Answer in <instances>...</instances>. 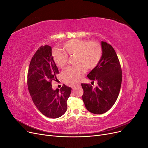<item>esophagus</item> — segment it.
<instances>
[{"instance_id":"esophagus-1","label":"esophagus","mask_w":148,"mask_h":148,"mask_svg":"<svg viewBox=\"0 0 148 148\" xmlns=\"http://www.w3.org/2000/svg\"><path fill=\"white\" fill-rule=\"evenodd\" d=\"M80 86H81V84H80L79 83H75V84H73L72 85V86H71V88L74 89L75 88H78V87H79Z\"/></svg>"}]
</instances>
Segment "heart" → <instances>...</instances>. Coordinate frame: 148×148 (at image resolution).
Masks as SVG:
<instances>
[{"label":"heart","instance_id":"b5f03b06","mask_svg":"<svg viewBox=\"0 0 148 148\" xmlns=\"http://www.w3.org/2000/svg\"><path fill=\"white\" fill-rule=\"evenodd\" d=\"M63 49L65 52L53 49L52 56L56 64L63 68L68 62V56L76 55L75 62L78 65L66 68L63 73L67 82L76 83L82 79L86 72V66L92 69L99 64L102 57V48L99 42L95 41L72 39L65 42Z\"/></svg>","mask_w":148,"mask_h":148}]
</instances>
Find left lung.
<instances>
[{"mask_svg": "<svg viewBox=\"0 0 148 148\" xmlns=\"http://www.w3.org/2000/svg\"><path fill=\"white\" fill-rule=\"evenodd\" d=\"M102 57L87 77L97 86L92 88L89 84L82 83L84 106L88 111L102 114L108 111L117 101L122 79V71L114 49L106 42H101Z\"/></svg>", "mask_w": 148, "mask_h": 148, "instance_id": "1", "label": "left lung"}]
</instances>
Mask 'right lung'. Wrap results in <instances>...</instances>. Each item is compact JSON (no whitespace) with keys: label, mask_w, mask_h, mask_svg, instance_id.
Instances as JSON below:
<instances>
[{"label":"right lung","mask_w":148,"mask_h":148,"mask_svg":"<svg viewBox=\"0 0 148 148\" xmlns=\"http://www.w3.org/2000/svg\"><path fill=\"white\" fill-rule=\"evenodd\" d=\"M59 70L52 56V48L41 46L31 60L27 76L29 92L38 109L49 118L57 119L67 109L66 102L71 88L64 84L60 90H53Z\"/></svg>","instance_id":"1"}]
</instances>
